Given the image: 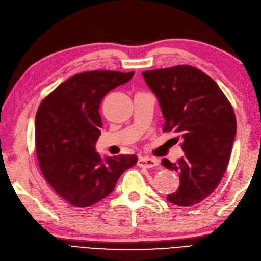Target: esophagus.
<instances>
[{"label":"esophagus","mask_w":261,"mask_h":261,"mask_svg":"<svg viewBox=\"0 0 261 261\" xmlns=\"http://www.w3.org/2000/svg\"><path fill=\"white\" fill-rule=\"evenodd\" d=\"M138 165L141 166V168H146V169H151V168H155V166L159 165L158 161L155 159L152 158H140L138 161Z\"/></svg>","instance_id":"1"}]
</instances>
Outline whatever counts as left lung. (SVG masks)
<instances>
[{
	"instance_id": "obj_1",
	"label": "left lung",
	"mask_w": 261,
	"mask_h": 261,
	"mask_svg": "<svg viewBox=\"0 0 261 261\" xmlns=\"http://www.w3.org/2000/svg\"><path fill=\"white\" fill-rule=\"evenodd\" d=\"M158 98L164 131L174 130L184 155L177 162L162 160L177 172L179 186L166 199L193 206L210 196L222 181L236 137V117L218 85L195 67L181 65L142 72Z\"/></svg>"
}]
</instances>
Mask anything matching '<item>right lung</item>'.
<instances>
[{
    "instance_id": "1",
    "label": "right lung",
    "mask_w": 261,
    "mask_h": 261,
    "mask_svg": "<svg viewBox=\"0 0 261 261\" xmlns=\"http://www.w3.org/2000/svg\"><path fill=\"white\" fill-rule=\"evenodd\" d=\"M135 71L93 70L62 83L39 106L35 144L39 168L57 194L76 207H88L108 196L137 155L101 158L99 107L103 97L124 85Z\"/></svg>"
}]
</instances>
